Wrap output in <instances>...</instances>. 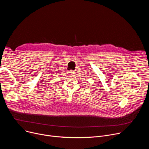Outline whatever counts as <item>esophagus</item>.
Here are the masks:
<instances>
[{
  "mask_svg": "<svg viewBox=\"0 0 149 149\" xmlns=\"http://www.w3.org/2000/svg\"><path fill=\"white\" fill-rule=\"evenodd\" d=\"M74 71H73V70H70V71H69V74H71V75H73V74H74Z\"/></svg>",
  "mask_w": 149,
  "mask_h": 149,
  "instance_id": "34e87169",
  "label": "esophagus"
}]
</instances>
